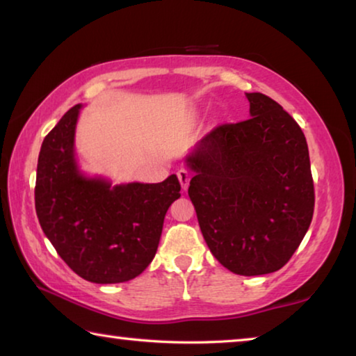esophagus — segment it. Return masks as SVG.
<instances>
[{"label":"esophagus","instance_id":"34e87169","mask_svg":"<svg viewBox=\"0 0 356 356\" xmlns=\"http://www.w3.org/2000/svg\"><path fill=\"white\" fill-rule=\"evenodd\" d=\"M177 177H179V182H180V185H182V190H186V188H188V184H190V180H191V174H190V171H186V170H179V171H177Z\"/></svg>","mask_w":356,"mask_h":356}]
</instances>
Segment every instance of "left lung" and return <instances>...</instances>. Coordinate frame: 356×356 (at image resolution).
<instances>
[{"instance_id":"1","label":"left lung","mask_w":356,"mask_h":356,"mask_svg":"<svg viewBox=\"0 0 356 356\" xmlns=\"http://www.w3.org/2000/svg\"><path fill=\"white\" fill-rule=\"evenodd\" d=\"M251 118L221 124L186 156L188 196L204 240L232 273H273L298 248L314 213L308 144L280 104L246 92Z\"/></svg>"}]
</instances>
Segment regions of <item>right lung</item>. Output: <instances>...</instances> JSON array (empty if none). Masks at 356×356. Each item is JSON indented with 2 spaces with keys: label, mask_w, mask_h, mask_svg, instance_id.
I'll use <instances>...</instances> for the list:
<instances>
[{
  "label": "right lung",
  "mask_w": 356,
  "mask_h": 356,
  "mask_svg": "<svg viewBox=\"0 0 356 356\" xmlns=\"http://www.w3.org/2000/svg\"><path fill=\"white\" fill-rule=\"evenodd\" d=\"M72 106L42 143L34 200L42 231L83 280L116 284L136 278L159 248L165 215L180 197L176 174L160 184L111 186L83 176L75 161Z\"/></svg>",
  "instance_id": "add662e5"
}]
</instances>
